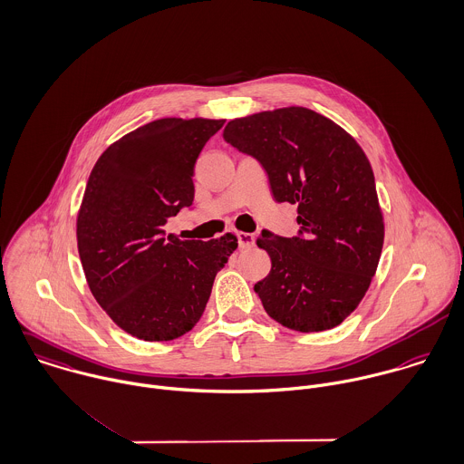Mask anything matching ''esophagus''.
Listing matches in <instances>:
<instances>
[{
	"label": "esophagus",
	"mask_w": 464,
	"mask_h": 464,
	"mask_svg": "<svg viewBox=\"0 0 464 464\" xmlns=\"http://www.w3.org/2000/svg\"><path fill=\"white\" fill-rule=\"evenodd\" d=\"M237 243H239V248H252L256 243V237L254 234H248V232H237Z\"/></svg>",
	"instance_id": "1"
}]
</instances>
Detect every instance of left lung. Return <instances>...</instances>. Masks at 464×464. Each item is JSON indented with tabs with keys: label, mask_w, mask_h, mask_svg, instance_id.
Instances as JSON below:
<instances>
[{
	"label": "left lung",
	"mask_w": 464,
	"mask_h": 464,
	"mask_svg": "<svg viewBox=\"0 0 464 464\" xmlns=\"http://www.w3.org/2000/svg\"><path fill=\"white\" fill-rule=\"evenodd\" d=\"M223 139L254 156L276 201L297 205L299 212L297 236L263 230L257 237L272 270L254 292L285 327H336L369 290L383 246V216L367 156L333 121L299 106L230 121Z\"/></svg>",
	"instance_id": "left-lung-1"
}]
</instances>
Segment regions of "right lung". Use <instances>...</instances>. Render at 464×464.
Segmentation results:
<instances>
[{
  "instance_id": "right-lung-1",
  "label": "right lung",
  "mask_w": 464,
  "mask_h": 464,
  "mask_svg": "<svg viewBox=\"0 0 464 464\" xmlns=\"http://www.w3.org/2000/svg\"><path fill=\"white\" fill-rule=\"evenodd\" d=\"M225 121L160 119L97 160L77 216V246L95 301L126 333L174 340L208 303L216 274L237 248L165 236V223L194 201V163Z\"/></svg>"
}]
</instances>
